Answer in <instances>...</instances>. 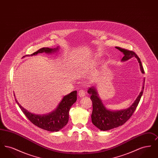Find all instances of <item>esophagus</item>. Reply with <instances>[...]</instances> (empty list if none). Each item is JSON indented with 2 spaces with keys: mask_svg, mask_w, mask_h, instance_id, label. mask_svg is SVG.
<instances>
[{
  "mask_svg": "<svg viewBox=\"0 0 158 158\" xmlns=\"http://www.w3.org/2000/svg\"><path fill=\"white\" fill-rule=\"evenodd\" d=\"M78 94H79V96L80 97H83L85 96V95H86V91L84 90V89H81V90L79 92Z\"/></svg>",
  "mask_w": 158,
  "mask_h": 158,
  "instance_id": "34e87169",
  "label": "esophagus"
}]
</instances>
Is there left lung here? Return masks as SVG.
<instances>
[{
    "mask_svg": "<svg viewBox=\"0 0 158 158\" xmlns=\"http://www.w3.org/2000/svg\"><path fill=\"white\" fill-rule=\"evenodd\" d=\"M124 54L123 61H126L133 57L137 59L140 66L142 73H144L142 63L140 58L134 52L119 47H115ZM144 86V81L143 82L142 90L140 92L138 97L136 98L134 103L129 108L120 111H110L107 110L102 104L101 99L98 97V93L94 87L88 89V92L90 95V99L92 102L93 110L91 115L92 122L94 126L102 131H106L114 128L118 127L124 124L132 116L139 104L140 98L142 96Z\"/></svg>",
    "mask_w": 158,
    "mask_h": 158,
    "instance_id": "obj_1",
    "label": "left lung"
}]
</instances>
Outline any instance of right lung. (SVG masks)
<instances>
[{
  "label": "right lung",
  "mask_w": 158,
  "mask_h": 158,
  "mask_svg": "<svg viewBox=\"0 0 158 158\" xmlns=\"http://www.w3.org/2000/svg\"><path fill=\"white\" fill-rule=\"evenodd\" d=\"M57 48H49L43 47L31 54L30 56L36 55L38 53L43 52L52 53L56 52ZM76 99L77 92L74 90L63 98L55 110L52 113L44 115H37L30 113L18 102L16 99H15V101L25 115L32 124L38 127L49 131H58L67 124L69 121V110L72 105L76 101Z\"/></svg>",
  "instance_id": "1"
}]
</instances>
